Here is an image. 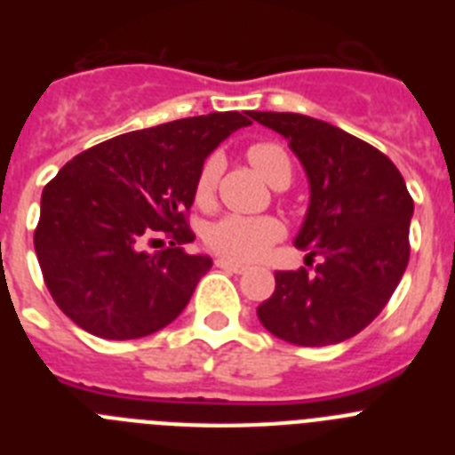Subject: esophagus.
<instances>
[{"mask_svg":"<svg viewBox=\"0 0 455 455\" xmlns=\"http://www.w3.org/2000/svg\"><path fill=\"white\" fill-rule=\"evenodd\" d=\"M216 267L223 268V271H230V273H246L248 267H243V264L239 262H232V259H225V257H219L216 259Z\"/></svg>","mask_w":455,"mask_h":455,"instance_id":"1","label":"esophagus"}]
</instances>
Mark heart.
<instances>
[{
  "instance_id": "1",
  "label": "heart",
  "mask_w": 455,
  "mask_h": 455,
  "mask_svg": "<svg viewBox=\"0 0 455 455\" xmlns=\"http://www.w3.org/2000/svg\"><path fill=\"white\" fill-rule=\"evenodd\" d=\"M248 162L271 187L291 182V162L283 146L271 140L252 143L246 150ZM220 159L209 156L198 171L196 180V200L200 204L209 203L219 182ZM283 223L273 216H223L212 223L204 232V243L214 252L239 262H252L267 255L268 248L283 236Z\"/></svg>"
}]
</instances>
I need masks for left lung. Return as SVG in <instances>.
<instances>
[{"mask_svg": "<svg viewBox=\"0 0 455 455\" xmlns=\"http://www.w3.org/2000/svg\"><path fill=\"white\" fill-rule=\"evenodd\" d=\"M251 118L289 140L309 182L307 216L293 241L307 251L308 268L277 271L275 291L257 316L296 347L351 339L383 312L403 277L415 203L389 156L335 124L275 111Z\"/></svg>", "mask_w": 455, "mask_h": 455, "instance_id": "8db88e82", "label": "left lung"}]
</instances>
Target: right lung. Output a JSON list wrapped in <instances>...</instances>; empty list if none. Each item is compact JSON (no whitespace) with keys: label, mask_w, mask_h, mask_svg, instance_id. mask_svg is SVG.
Masks as SVG:
<instances>
[{"label":"right lung","mask_w":455,"mask_h":455,"mask_svg":"<svg viewBox=\"0 0 455 455\" xmlns=\"http://www.w3.org/2000/svg\"><path fill=\"white\" fill-rule=\"evenodd\" d=\"M252 111L130 132L77 155L43 188L34 246L54 303L102 339H139L182 315L207 255H188L187 212L207 155ZM169 246L148 253L146 245Z\"/></svg>","instance_id":"right-lung-1"}]
</instances>
